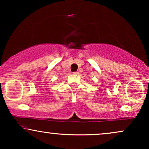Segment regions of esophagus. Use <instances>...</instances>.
<instances>
[{
  "label": "esophagus",
  "mask_w": 149,
  "mask_h": 149,
  "mask_svg": "<svg viewBox=\"0 0 149 149\" xmlns=\"http://www.w3.org/2000/svg\"><path fill=\"white\" fill-rule=\"evenodd\" d=\"M73 73L74 75H78V74H79V72H78V71H76V72H73Z\"/></svg>",
  "instance_id": "34e87169"
}]
</instances>
